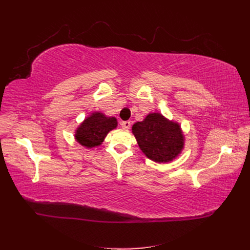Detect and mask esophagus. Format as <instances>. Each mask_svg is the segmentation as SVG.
<instances>
[{"label":"esophagus","instance_id":"1","mask_svg":"<svg viewBox=\"0 0 250 250\" xmlns=\"http://www.w3.org/2000/svg\"><path fill=\"white\" fill-rule=\"evenodd\" d=\"M130 125H132V123H130L129 121H125V122H123L122 123V126L125 128V129H128L130 127Z\"/></svg>","mask_w":250,"mask_h":250}]
</instances>
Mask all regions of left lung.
Masks as SVG:
<instances>
[{
    "label": "left lung",
    "mask_w": 250,
    "mask_h": 250,
    "mask_svg": "<svg viewBox=\"0 0 250 250\" xmlns=\"http://www.w3.org/2000/svg\"><path fill=\"white\" fill-rule=\"evenodd\" d=\"M132 129L141 150L156 162L171 161L183 148L180 126L167 121L160 113L148 114Z\"/></svg>",
    "instance_id": "left-lung-1"
}]
</instances>
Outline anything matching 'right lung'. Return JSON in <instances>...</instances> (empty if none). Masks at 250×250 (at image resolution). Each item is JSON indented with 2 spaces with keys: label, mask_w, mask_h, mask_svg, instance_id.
I'll use <instances>...</instances> for the list:
<instances>
[{
  "label": "right lung",
  "mask_w": 250,
  "mask_h": 250,
  "mask_svg": "<svg viewBox=\"0 0 250 250\" xmlns=\"http://www.w3.org/2000/svg\"><path fill=\"white\" fill-rule=\"evenodd\" d=\"M117 122L115 117H106L96 112L87 117L76 132V139L81 145L92 148L99 146L108 132L115 128Z\"/></svg>",
  "instance_id": "obj_1"
}]
</instances>
